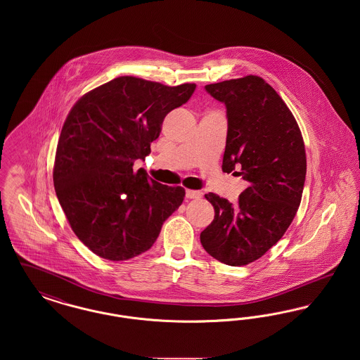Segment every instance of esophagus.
<instances>
[{
  "label": "esophagus",
  "mask_w": 360,
  "mask_h": 360,
  "mask_svg": "<svg viewBox=\"0 0 360 360\" xmlns=\"http://www.w3.org/2000/svg\"><path fill=\"white\" fill-rule=\"evenodd\" d=\"M202 197V191L200 190H186V198L188 200H198Z\"/></svg>",
  "instance_id": "1"
}]
</instances>
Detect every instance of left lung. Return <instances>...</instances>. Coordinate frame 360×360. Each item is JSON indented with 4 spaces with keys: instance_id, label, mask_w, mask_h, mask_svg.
Masks as SVG:
<instances>
[{
    "instance_id": "8db88e82",
    "label": "left lung",
    "mask_w": 360,
    "mask_h": 360,
    "mask_svg": "<svg viewBox=\"0 0 360 360\" xmlns=\"http://www.w3.org/2000/svg\"><path fill=\"white\" fill-rule=\"evenodd\" d=\"M226 108L223 172L248 182L236 204L209 193L214 220L201 232L210 257L245 266L263 257L289 228L301 202L307 175L305 146L290 109L257 75L206 85Z\"/></svg>"
}]
</instances>
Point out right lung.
I'll return each mask as SVG.
<instances>
[{
	"instance_id": "right-lung-1",
	"label": "right lung",
	"mask_w": 360,
	"mask_h": 360,
	"mask_svg": "<svg viewBox=\"0 0 360 360\" xmlns=\"http://www.w3.org/2000/svg\"><path fill=\"white\" fill-rule=\"evenodd\" d=\"M194 84L166 86L119 77L70 110L56 147L53 186L71 229L96 255L120 262L148 251L185 188L134 172L151 153L162 122L186 103Z\"/></svg>"
}]
</instances>
